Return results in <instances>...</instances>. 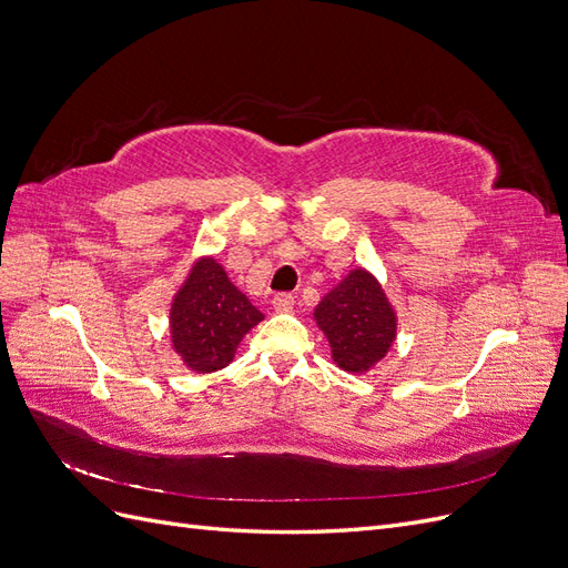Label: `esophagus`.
Returning <instances> with one entry per match:
<instances>
[{
    "instance_id": "esophagus-1",
    "label": "esophagus",
    "mask_w": 568,
    "mask_h": 568,
    "mask_svg": "<svg viewBox=\"0 0 568 568\" xmlns=\"http://www.w3.org/2000/svg\"><path fill=\"white\" fill-rule=\"evenodd\" d=\"M272 305H274V311H277V313H291V311H294V294L282 291V294L272 298Z\"/></svg>"
}]
</instances>
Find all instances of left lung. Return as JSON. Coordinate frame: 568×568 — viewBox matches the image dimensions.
<instances>
[{
	"instance_id": "1",
	"label": "left lung",
	"mask_w": 568,
	"mask_h": 568,
	"mask_svg": "<svg viewBox=\"0 0 568 568\" xmlns=\"http://www.w3.org/2000/svg\"><path fill=\"white\" fill-rule=\"evenodd\" d=\"M315 320L332 343L336 365L346 372L369 369L395 338V315L382 286L365 270L351 272L326 294Z\"/></svg>"
}]
</instances>
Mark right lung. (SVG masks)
Returning a JSON list of instances; mask_svg holds the SVG:
<instances>
[{"instance_id": "obj_1", "label": "right lung", "mask_w": 568, "mask_h": 568, "mask_svg": "<svg viewBox=\"0 0 568 568\" xmlns=\"http://www.w3.org/2000/svg\"><path fill=\"white\" fill-rule=\"evenodd\" d=\"M263 313L239 291L213 257L201 261L173 303L170 332L186 367L209 374L227 367L239 341Z\"/></svg>"}]
</instances>
